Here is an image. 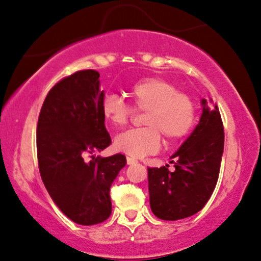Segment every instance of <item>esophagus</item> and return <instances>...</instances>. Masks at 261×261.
<instances>
[{"instance_id":"34e87169","label":"esophagus","mask_w":261,"mask_h":261,"mask_svg":"<svg viewBox=\"0 0 261 261\" xmlns=\"http://www.w3.org/2000/svg\"><path fill=\"white\" fill-rule=\"evenodd\" d=\"M136 163H137V161H136V159L130 158V156H127V164L132 165V164H136Z\"/></svg>"}]
</instances>
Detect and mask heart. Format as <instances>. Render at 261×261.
<instances>
[{"label":"heart","instance_id":"b5f03b06","mask_svg":"<svg viewBox=\"0 0 261 261\" xmlns=\"http://www.w3.org/2000/svg\"><path fill=\"white\" fill-rule=\"evenodd\" d=\"M132 107L116 94H107L100 103L103 118L120 129L129 123L136 111L144 112L145 127L130 129L114 139V148L132 158L155 153L162 136L168 143L179 141L189 133L195 122V105L178 87L159 77H149L134 83L128 91Z\"/></svg>","mask_w":261,"mask_h":261}]
</instances>
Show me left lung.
<instances>
[{"instance_id": "obj_1", "label": "left lung", "mask_w": 261, "mask_h": 261, "mask_svg": "<svg viewBox=\"0 0 261 261\" xmlns=\"http://www.w3.org/2000/svg\"><path fill=\"white\" fill-rule=\"evenodd\" d=\"M203 113L189 138L173 154L174 172L148 168L149 203L163 220L192 217L204 208L219 178L224 149L223 120L218 106L201 100Z\"/></svg>"}]
</instances>
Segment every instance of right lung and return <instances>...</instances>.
Wrapping results in <instances>:
<instances>
[{"mask_svg": "<svg viewBox=\"0 0 261 261\" xmlns=\"http://www.w3.org/2000/svg\"><path fill=\"white\" fill-rule=\"evenodd\" d=\"M105 93L99 73L83 69L52 87L37 123V158L41 178L56 205L81 225L107 220L109 190L127 161L123 154L92 156L111 144L100 112Z\"/></svg>", "mask_w": 261, "mask_h": 261, "instance_id": "1", "label": "right lung"}]
</instances>
